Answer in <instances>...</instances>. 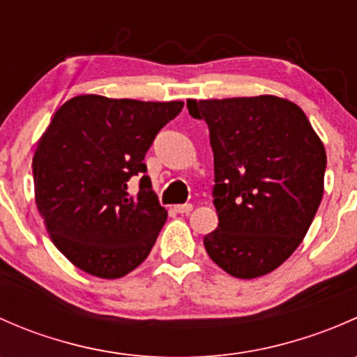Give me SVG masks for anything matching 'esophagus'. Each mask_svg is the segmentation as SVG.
<instances>
[{"label": "esophagus", "instance_id": "34e87169", "mask_svg": "<svg viewBox=\"0 0 357 357\" xmlns=\"http://www.w3.org/2000/svg\"><path fill=\"white\" fill-rule=\"evenodd\" d=\"M174 211L178 214H188V212L193 211V205L192 204H181V205H174Z\"/></svg>", "mask_w": 357, "mask_h": 357}]
</instances>
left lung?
<instances>
[{
    "label": "left lung",
    "mask_w": 357,
    "mask_h": 357,
    "mask_svg": "<svg viewBox=\"0 0 357 357\" xmlns=\"http://www.w3.org/2000/svg\"><path fill=\"white\" fill-rule=\"evenodd\" d=\"M214 152L218 228L208 257L235 278L275 271L301 245L325 192V145L298 105L273 95L188 100Z\"/></svg>",
    "instance_id": "obj_1"
}]
</instances>
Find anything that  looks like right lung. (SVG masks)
<instances>
[{"mask_svg": "<svg viewBox=\"0 0 357 357\" xmlns=\"http://www.w3.org/2000/svg\"><path fill=\"white\" fill-rule=\"evenodd\" d=\"M183 105L79 95L55 112L32 157L34 197L50 238L75 268L115 280L149 257L167 211L143 158ZM135 175L140 192L129 196Z\"/></svg>", "mask_w": 357, "mask_h": 357, "instance_id": "1", "label": "right lung"}]
</instances>
